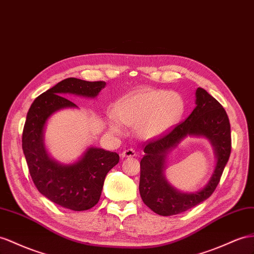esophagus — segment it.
Instances as JSON below:
<instances>
[{
  "label": "esophagus",
  "mask_w": 254,
  "mask_h": 254,
  "mask_svg": "<svg viewBox=\"0 0 254 254\" xmlns=\"http://www.w3.org/2000/svg\"><path fill=\"white\" fill-rule=\"evenodd\" d=\"M121 155H122L123 158H131V157H135V155H136V151L134 150V149L129 148V149H127V150L123 151Z\"/></svg>",
  "instance_id": "1"
}]
</instances>
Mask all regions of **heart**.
I'll use <instances>...</instances> for the list:
<instances>
[{
    "label": "heart",
    "instance_id": "obj_1",
    "mask_svg": "<svg viewBox=\"0 0 254 254\" xmlns=\"http://www.w3.org/2000/svg\"><path fill=\"white\" fill-rule=\"evenodd\" d=\"M185 102L178 93L167 90H141L122 99L116 107V115L127 127H138L144 137H157L167 132L180 120ZM114 132H120L118 121L110 122Z\"/></svg>",
    "mask_w": 254,
    "mask_h": 254
}]
</instances>
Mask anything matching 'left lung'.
Here are the masks:
<instances>
[{
    "label": "left lung",
    "instance_id": "8db88e82",
    "mask_svg": "<svg viewBox=\"0 0 254 254\" xmlns=\"http://www.w3.org/2000/svg\"><path fill=\"white\" fill-rule=\"evenodd\" d=\"M187 134L205 135L211 140L218 161L213 177L203 190L181 193L168 184L163 175L166 155ZM232 149L231 125L222 105L203 88L196 90V107L170 131L147 140L140 161L139 192L144 203L160 216H174L191 209L216 190Z\"/></svg>",
    "mask_w": 254,
    "mask_h": 254
}]
</instances>
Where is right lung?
<instances>
[{
	"label": "right lung",
	"instance_id": "add662e5",
	"mask_svg": "<svg viewBox=\"0 0 254 254\" xmlns=\"http://www.w3.org/2000/svg\"><path fill=\"white\" fill-rule=\"evenodd\" d=\"M105 86V81L66 78L36 97L24 123L22 150L36 189L55 204L74 211L88 210L97 204L104 180L118 164L119 154L91 147L76 163L61 165L48 157L44 146V127L57 110L77 107L65 95L95 97Z\"/></svg>",
	"mask_w": 254,
	"mask_h": 254
}]
</instances>
